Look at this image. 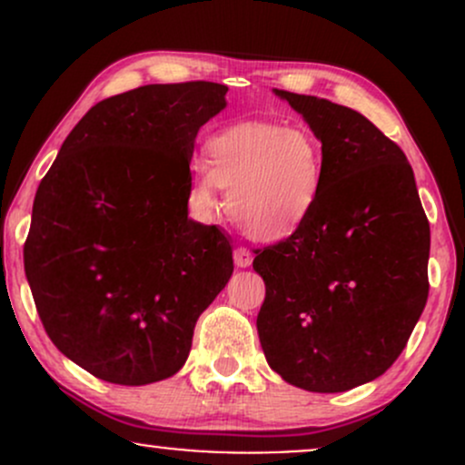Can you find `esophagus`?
<instances>
[{
	"instance_id": "obj_1",
	"label": "esophagus",
	"mask_w": 465,
	"mask_h": 465,
	"mask_svg": "<svg viewBox=\"0 0 465 465\" xmlns=\"http://www.w3.org/2000/svg\"><path fill=\"white\" fill-rule=\"evenodd\" d=\"M233 262H236V266H240V269H247V266H251V262H253V253H251L247 247H238L233 251Z\"/></svg>"
}]
</instances>
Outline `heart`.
<instances>
[{"instance_id": "1", "label": "heart", "mask_w": 465, "mask_h": 465, "mask_svg": "<svg viewBox=\"0 0 465 465\" xmlns=\"http://www.w3.org/2000/svg\"><path fill=\"white\" fill-rule=\"evenodd\" d=\"M192 165L190 199L205 214L227 190V214L258 242L284 240L311 221L323 188V143L303 124L240 122L205 143Z\"/></svg>"}]
</instances>
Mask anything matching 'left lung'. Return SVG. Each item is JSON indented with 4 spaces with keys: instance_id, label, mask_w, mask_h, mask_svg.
<instances>
[{
    "instance_id": "8db88e82",
    "label": "left lung",
    "mask_w": 465,
    "mask_h": 465,
    "mask_svg": "<svg viewBox=\"0 0 465 465\" xmlns=\"http://www.w3.org/2000/svg\"><path fill=\"white\" fill-rule=\"evenodd\" d=\"M323 143V188L300 232L255 251L271 370L317 393L382 376L429 300L430 227L396 142L330 100L275 89Z\"/></svg>"
}]
</instances>
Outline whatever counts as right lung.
Listing matches in <instances>:
<instances>
[{
    "instance_id": "right-lung-1",
    "label": "right lung",
    "mask_w": 465,
    "mask_h": 465,
    "mask_svg": "<svg viewBox=\"0 0 465 465\" xmlns=\"http://www.w3.org/2000/svg\"><path fill=\"white\" fill-rule=\"evenodd\" d=\"M227 84H146L98 103L41 179L24 244L47 336L115 385L177 373L196 319L233 273L216 225L188 218L196 133Z\"/></svg>"
}]
</instances>
